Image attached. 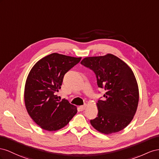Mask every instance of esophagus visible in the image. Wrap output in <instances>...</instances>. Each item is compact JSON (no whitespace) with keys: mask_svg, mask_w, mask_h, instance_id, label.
<instances>
[{"mask_svg":"<svg viewBox=\"0 0 159 159\" xmlns=\"http://www.w3.org/2000/svg\"><path fill=\"white\" fill-rule=\"evenodd\" d=\"M86 107H87V105H86V104H84V105H83V106H80L79 107V109H80V111H83L85 108H86Z\"/></svg>","mask_w":159,"mask_h":159,"instance_id":"esophagus-1","label":"esophagus"}]
</instances>
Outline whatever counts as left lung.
Wrapping results in <instances>:
<instances>
[{
  "instance_id": "obj_1",
  "label": "left lung",
  "mask_w": 159,
  "mask_h": 159,
  "mask_svg": "<svg viewBox=\"0 0 159 159\" xmlns=\"http://www.w3.org/2000/svg\"><path fill=\"white\" fill-rule=\"evenodd\" d=\"M80 64L92 70L99 88L106 90L104 100L98 99V116L90 124L99 132L109 134L124 129L137 109L139 93L133 70L111 54L84 58Z\"/></svg>"
}]
</instances>
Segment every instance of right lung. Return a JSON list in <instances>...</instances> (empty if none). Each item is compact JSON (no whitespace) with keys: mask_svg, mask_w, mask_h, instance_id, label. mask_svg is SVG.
I'll return each mask as SVG.
<instances>
[{"mask_svg":"<svg viewBox=\"0 0 159 159\" xmlns=\"http://www.w3.org/2000/svg\"><path fill=\"white\" fill-rule=\"evenodd\" d=\"M76 58L52 53L32 68L25 88L27 112L36 123L48 131L65 126L77 112L76 107L56 95L65 75L80 62Z\"/></svg>","mask_w":159,"mask_h":159,"instance_id":"right-lung-1","label":"right lung"}]
</instances>
